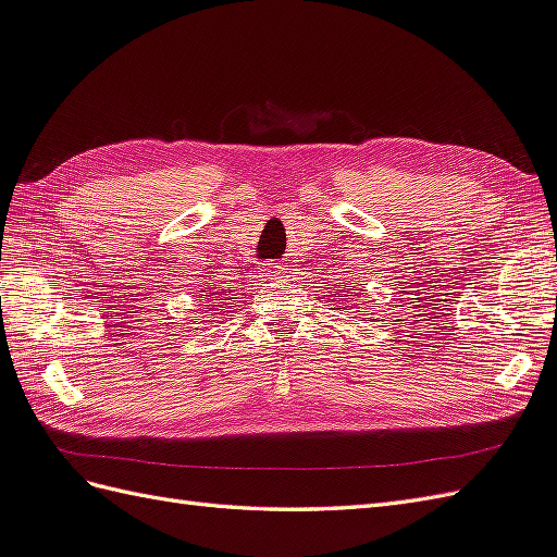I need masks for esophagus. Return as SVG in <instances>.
Here are the masks:
<instances>
[{"mask_svg": "<svg viewBox=\"0 0 557 557\" xmlns=\"http://www.w3.org/2000/svg\"><path fill=\"white\" fill-rule=\"evenodd\" d=\"M263 273L270 277V280H275V277H280L282 275V268L280 265H268Z\"/></svg>", "mask_w": 557, "mask_h": 557, "instance_id": "34e87169", "label": "esophagus"}]
</instances>
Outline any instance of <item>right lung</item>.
<instances>
[{"label":"right lung","mask_w":557,"mask_h":557,"mask_svg":"<svg viewBox=\"0 0 557 557\" xmlns=\"http://www.w3.org/2000/svg\"><path fill=\"white\" fill-rule=\"evenodd\" d=\"M205 289H209L207 294H202V296H199V298H202V301H205V298H211V301H216V296H213V287H211V282H209V287H205Z\"/></svg>","instance_id":"right-lung-1"}]
</instances>
